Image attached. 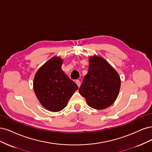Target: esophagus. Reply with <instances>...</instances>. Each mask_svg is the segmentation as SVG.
Returning a JSON list of instances; mask_svg holds the SVG:
<instances>
[{"label": "esophagus", "mask_w": 152, "mask_h": 152, "mask_svg": "<svg viewBox=\"0 0 152 152\" xmlns=\"http://www.w3.org/2000/svg\"><path fill=\"white\" fill-rule=\"evenodd\" d=\"M76 85H77V86L80 88V86H81V82H80V81L78 80H76Z\"/></svg>", "instance_id": "1"}]
</instances>
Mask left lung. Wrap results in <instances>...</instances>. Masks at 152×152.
<instances>
[{
    "mask_svg": "<svg viewBox=\"0 0 152 152\" xmlns=\"http://www.w3.org/2000/svg\"><path fill=\"white\" fill-rule=\"evenodd\" d=\"M121 79L118 72L104 58H89V67L79 89L90 107L102 110L110 106L118 96Z\"/></svg>",
    "mask_w": 152,
    "mask_h": 152,
    "instance_id": "1",
    "label": "left lung"
}]
</instances>
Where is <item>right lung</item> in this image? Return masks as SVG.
Segmentation results:
<instances>
[{
	"instance_id": "1",
	"label": "right lung",
	"mask_w": 152,
	"mask_h": 152,
	"mask_svg": "<svg viewBox=\"0 0 152 152\" xmlns=\"http://www.w3.org/2000/svg\"><path fill=\"white\" fill-rule=\"evenodd\" d=\"M62 63L60 57H53L40 67L33 80L38 100L43 107L53 112L65 108L78 89L76 83L62 70Z\"/></svg>"
}]
</instances>
